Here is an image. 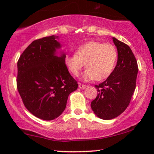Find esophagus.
Returning a JSON list of instances; mask_svg holds the SVG:
<instances>
[{"label":"esophagus","instance_id":"esophagus-1","mask_svg":"<svg viewBox=\"0 0 154 154\" xmlns=\"http://www.w3.org/2000/svg\"><path fill=\"white\" fill-rule=\"evenodd\" d=\"M79 87L81 89H85V88L87 87V85H84V84H81V83H79Z\"/></svg>","mask_w":154,"mask_h":154}]
</instances>
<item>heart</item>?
Instances as JSON below:
<instances>
[{
    "instance_id": "obj_1",
    "label": "heart",
    "mask_w": 154,
    "mask_h": 154,
    "mask_svg": "<svg viewBox=\"0 0 154 154\" xmlns=\"http://www.w3.org/2000/svg\"><path fill=\"white\" fill-rule=\"evenodd\" d=\"M117 59V50L112 44L89 42L80 46L74 54L67 55L65 63L74 76L79 75L85 64L84 80L100 81L111 74Z\"/></svg>"
}]
</instances>
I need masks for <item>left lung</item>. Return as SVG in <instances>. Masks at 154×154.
<instances>
[{"label":"left lung","instance_id":"obj_1","mask_svg":"<svg viewBox=\"0 0 154 154\" xmlns=\"http://www.w3.org/2000/svg\"><path fill=\"white\" fill-rule=\"evenodd\" d=\"M118 50L116 66L106 81L96 85L97 95L91 102L97 116L111 120L127 109L136 88L138 66L132 50L128 45L113 38Z\"/></svg>","mask_w":154,"mask_h":154}]
</instances>
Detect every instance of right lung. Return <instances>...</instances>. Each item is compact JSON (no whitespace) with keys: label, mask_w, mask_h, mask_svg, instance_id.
<instances>
[{"label":"right lung","mask_w":154,"mask_h":154,"mask_svg":"<svg viewBox=\"0 0 154 154\" xmlns=\"http://www.w3.org/2000/svg\"><path fill=\"white\" fill-rule=\"evenodd\" d=\"M58 36L33 41L17 62V86L24 106L35 117L45 121L57 119L66 106L69 94L78 88L65 64L66 54L57 50Z\"/></svg>","instance_id":"add662e5"}]
</instances>
